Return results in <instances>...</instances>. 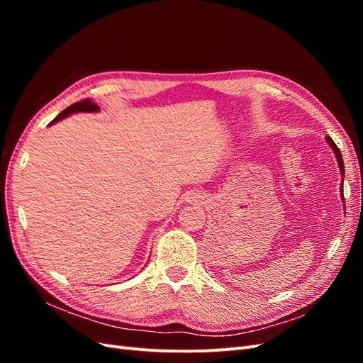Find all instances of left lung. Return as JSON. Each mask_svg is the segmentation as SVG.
I'll list each match as a JSON object with an SVG mask.
<instances>
[{
    "label": "left lung",
    "mask_w": 363,
    "mask_h": 363,
    "mask_svg": "<svg viewBox=\"0 0 363 363\" xmlns=\"http://www.w3.org/2000/svg\"><path fill=\"white\" fill-rule=\"evenodd\" d=\"M325 139H327V144L330 145V148H332V150H333V152H335L336 160H337V167H339V169H340V175H342V179H344L345 169H344V160H342V155H340L339 148L336 147V144H335V142L332 140V138H330V136H327ZM340 199H342V203H345V201H344V180H342V183H340Z\"/></svg>",
    "instance_id": "left-lung-1"
}]
</instances>
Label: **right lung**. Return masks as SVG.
Here are the masks:
<instances>
[{"label":"right lung","instance_id":"right-lung-1","mask_svg":"<svg viewBox=\"0 0 363 363\" xmlns=\"http://www.w3.org/2000/svg\"><path fill=\"white\" fill-rule=\"evenodd\" d=\"M79 112L95 113V112H100V107H98L95 103H92L91 100H83V101H79V103H75V104L69 106L68 108H65V111H63L62 113H59L56 118H54V119L51 121L50 125H51V124H56V123H59V121H62L63 118H67V116H69V115H72V113H79Z\"/></svg>","mask_w":363,"mask_h":363}]
</instances>
